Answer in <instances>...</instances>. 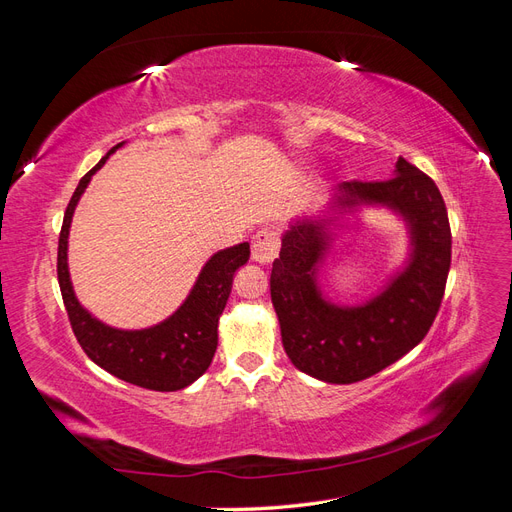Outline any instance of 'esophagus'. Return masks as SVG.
Here are the masks:
<instances>
[{
	"mask_svg": "<svg viewBox=\"0 0 512 512\" xmlns=\"http://www.w3.org/2000/svg\"><path fill=\"white\" fill-rule=\"evenodd\" d=\"M280 250V237L275 230L262 228L258 230L252 239V260L258 265H271Z\"/></svg>",
	"mask_w": 512,
	"mask_h": 512,
	"instance_id": "1",
	"label": "esophagus"
}]
</instances>
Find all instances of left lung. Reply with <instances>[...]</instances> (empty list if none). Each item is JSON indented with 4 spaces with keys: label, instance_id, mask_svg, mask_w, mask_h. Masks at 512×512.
<instances>
[{
    "label": "left lung",
    "instance_id": "obj_1",
    "mask_svg": "<svg viewBox=\"0 0 512 512\" xmlns=\"http://www.w3.org/2000/svg\"><path fill=\"white\" fill-rule=\"evenodd\" d=\"M380 205L399 213L410 230V258L374 299L342 307L318 288L335 220H299L282 237L271 269V301L282 344L303 374L352 384L378 374L423 342L440 309L451 269V226L431 177L399 158L395 177L339 185L331 209Z\"/></svg>",
    "mask_w": 512,
    "mask_h": 512
}]
</instances>
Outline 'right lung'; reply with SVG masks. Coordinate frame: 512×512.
Masks as SVG:
<instances>
[{"instance_id":"add662e5","label":"right lung","mask_w":512,"mask_h":512,"mask_svg":"<svg viewBox=\"0 0 512 512\" xmlns=\"http://www.w3.org/2000/svg\"><path fill=\"white\" fill-rule=\"evenodd\" d=\"M115 145L106 156L79 181L70 198L57 247V280L64 297L72 331L91 361L108 374L143 386L149 391H181L205 374L218 348V322L232 288V277L250 258V243L213 254L200 271L188 299L177 312L156 327L141 331H123L108 327L91 316L79 303L68 271V235L76 205L96 170L104 166Z\"/></svg>"}]
</instances>
